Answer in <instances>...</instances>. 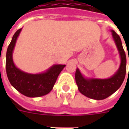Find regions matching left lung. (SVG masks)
<instances>
[{"label": "left lung", "mask_w": 129, "mask_h": 129, "mask_svg": "<svg viewBox=\"0 0 129 129\" xmlns=\"http://www.w3.org/2000/svg\"><path fill=\"white\" fill-rule=\"evenodd\" d=\"M111 32L120 57V66L114 74L106 79L86 78L78 68L76 71L75 78L79 91L86 97L94 100H103L114 94L122 85L125 78L126 66L125 52L119 35L113 30H111Z\"/></svg>", "instance_id": "left-lung-1"}]
</instances>
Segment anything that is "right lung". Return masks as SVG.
Segmentation results:
<instances>
[{"label": "right lung", "mask_w": 129, "mask_h": 129, "mask_svg": "<svg viewBox=\"0 0 129 129\" xmlns=\"http://www.w3.org/2000/svg\"><path fill=\"white\" fill-rule=\"evenodd\" d=\"M22 29L17 30L9 44L6 55V71L11 84L23 95L35 98L46 95L51 91L57 78L66 65L55 64L44 72L29 74L16 67L13 53L17 39Z\"/></svg>", "instance_id": "right-lung-1"}]
</instances>
